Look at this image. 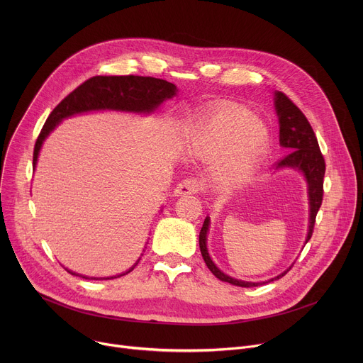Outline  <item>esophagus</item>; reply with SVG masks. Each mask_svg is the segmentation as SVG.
<instances>
[{"label": "esophagus", "instance_id": "esophagus-1", "mask_svg": "<svg viewBox=\"0 0 363 363\" xmlns=\"http://www.w3.org/2000/svg\"><path fill=\"white\" fill-rule=\"evenodd\" d=\"M198 191H199V184L196 182V179H184L174 189V195L175 196L192 195V194H196Z\"/></svg>", "mask_w": 363, "mask_h": 363}]
</instances>
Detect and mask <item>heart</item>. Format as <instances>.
Wrapping results in <instances>:
<instances>
[{"mask_svg":"<svg viewBox=\"0 0 363 363\" xmlns=\"http://www.w3.org/2000/svg\"><path fill=\"white\" fill-rule=\"evenodd\" d=\"M270 145V130L247 109L225 108L199 119L185 143V153L201 161H221L214 181L231 185L263 160Z\"/></svg>","mask_w":363,"mask_h":363,"instance_id":"obj_1","label":"heart"}]
</instances>
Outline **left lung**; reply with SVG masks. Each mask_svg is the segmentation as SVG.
I'll use <instances>...</instances> for the list:
<instances>
[{
	"mask_svg": "<svg viewBox=\"0 0 363 363\" xmlns=\"http://www.w3.org/2000/svg\"><path fill=\"white\" fill-rule=\"evenodd\" d=\"M274 108L279 118L280 146L286 147L289 153L274 165L273 169L274 171H279L283 168L296 169L303 174L307 182V196H308V208H310L308 230L306 237V242H307L313 234L316 216L323 199V178L326 171L325 158L320 152V147L312 126H310L303 112L284 93L274 91ZM208 230H210V217H206L199 233V248H201V254L206 267H208L210 272L221 281H227L238 287H257V286L267 284L281 279L291 269L289 267L281 274L260 283L242 281V280L230 277L225 273H223L211 260L208 248H206V234H208Z\"/></svg>",
	"mask_w": 363,
	"mask_h": 363,
	"instance_id": "obj_1",
	"label": "left lung"
}]
</instances>
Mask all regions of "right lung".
<instances>
[{
  "instance_id": "obj_1",
  "label": "right lung",
  "mask_w": 363,
  "mask_h": 363,
  "mask_svg": "<svg viewBox=\"0 0 363 363\" xmlns=\"http://www.w3.org/2000/svg\"><path fill=\"white\" fill-rule=\"evenodd\" d=\"M177 91L178 89L175 84L155 77L94 76L86 80L67 97H65L47 118L34 146L33 169H35L43 142L63 119L93 111H119L149 115L157 111L161 106V103L177 96ZM139 260L140 257L128 272L112 277H87L73 273L72 270H66L73 276H79L87 280H111L130 273Z\"/></svg>"
}]
</instances>
